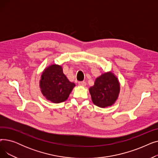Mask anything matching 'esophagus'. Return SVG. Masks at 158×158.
<instances>
[{"label":"esophagus","instance_id":"esophagus-1","mask_svg":"<svg viewBox=\"0 0 158 158\" xmlns=\"http://www.w3.org/2000/svg\"><path fill=\"white\" fill-rule=\"evenodd\" d=\"M78 84H79V85H80V86H85L86 85V82L85 81H79V82H78Z\"/></svg>","mask_w":158,"mask_h":158}]
</instances>
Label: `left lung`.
Listing matches in <instances>:
<instances>
[{"instance_id": "obj_1", "label": "left lung", "mask_w": 158, "mask_h": 158, "mask_svg": "<svg viewBox=\"0 0 158 158\" xmlns=\"http://www.w3.org/2000/svg\"><path fill=\"white\" fill-rule=\"evenodd\" d=\"M89 90L94 104L106 107L111 106L117 99L120 85L117 78L112 73L107 72L97 78L94 86Z\"/></svg>"}]
</instances>
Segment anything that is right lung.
I'll return each instance as SVG.
<instances>
[{
	"instance_id": "obj_1",
	"label": "right lung",
	"mask_w": 158,
	"mask_h": 158,
	"mask_svg": "<svg viewBox=\"0 0 158 158\" xmlns=\"http://www.w3.org/2000/svg\"><path fill=\"white\" fill-rule=\"evenodd\" d=\"M74 86L75 84L70 82L63 73L61 66H50L41 75V93L52 102L60 103L66 101Z\"/></svg>"
}]
</instances>
